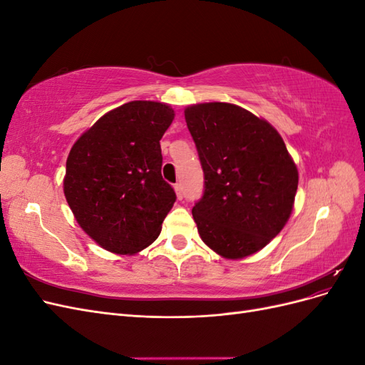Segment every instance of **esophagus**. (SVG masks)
Masks as SVG:
<instances>
[{
  "label": "esophagus",
  "instance_id": "34e87169",
  "mask_svg": "<svg viewBox=\"0 0 365 365\" xmlns=\"http://www.w3.org/2000/svg\"><path fill=\"white\" fill-rule=\"evenodd\" d=\"M173 189H175L176 196H178V200H182V197H184V187H182V184L181 182H176L173 185Z\"/></svg>",
  "mask_w": 365,
  "mask_h": 365
}]
</instances>
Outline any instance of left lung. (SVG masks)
Returning <instances> with one entry per match:
<instances>
[{
    "mask_svg": "<svg viewBox=\"0 0 365 365\" xmlns=\"http://www.w3.org/2000/svg\"><path fill=\"white\" fill-rule=\"evenodd\" d=\"M205 189L192 215L204 244L230 260L260 251L292 213L298 170L267 120L233 103L184 109Z\"/></svg>",
    "mask_w": 365,
    "mask_h": 365,
    "instance_id": "8db88e82",
    "label": "left lung"
}]
</instances>
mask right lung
<instances>
[{"label": "right lung", "instance_id": "obj_1", "mask_svg": "<svg viewBox=\"0 0 365 365\" xmlns=\"http://www.w3.org/2000/svg\"><path fill=\"white\" fill-rule=\"evenodd\" d=\"M173 118L168 103L128 102L73 145L63 193L77 224L103 250L130 256L160 236L176 200L161 176L160 146Z\"/></svg>", "mask_w": 365, "mask_h": 365}]
</instances>
